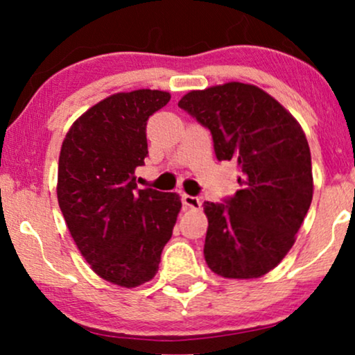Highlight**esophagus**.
<instances>
[{"instance_id": "34e87169", "label": "esophagus", "mask_w": 355, "mask_h": 355, "mask_svg": "<svg viewBox=\"0 0 355 355\" xmlns=\"http://www.w3.org/2000/svg\"><path fill=\"white\" fill-rule=\"evenodd\" d=\"M181 201L186 207H191V209H201V201L196 196H189V194H182Z\"/></svg>"}]
</instances>
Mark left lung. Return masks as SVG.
Returning a JSON list of instances; mask_svg holds the SVG:
<instances>
[{
	"label": "left lung",
	"instance_id": "1",
	"mask_svg": "<svg viewBox=\"0 0 355 355\" xmlns=\"http://www.w3.org/2000/svg\"><path fill=\"white\" fill-rule=\"evenodd\" d=\"M178 106L209 129L216 157L241 169L234 196L204 202L207 266L229 279L264 276L293 248L312 201L302 128L272 96L244 83L191 91Z\"/></svg>",
	"mask_w": 355,
	"mask_h": 355
}]
</instances>
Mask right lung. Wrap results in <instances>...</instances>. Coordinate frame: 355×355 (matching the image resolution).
Instances as JSON below:
<instances>
[{"label":"right lung","instance_id":"obj_1","mask_svg":"<svg viewBox=\"0 0 355 355\" xmlns=\"http://www.w3.org/2000/svg\"><path fill=\"white\" fill-rule=\"evenodd\" d=\"M171 94L137 89L103 99L74 121L61 146L58 202L91 269L112 284L151 281L173 236L181 199L139 189L135 171L148 156L149 116Z\"/></svg>","mask_w":355,"mask_h":355}]
</instances>
